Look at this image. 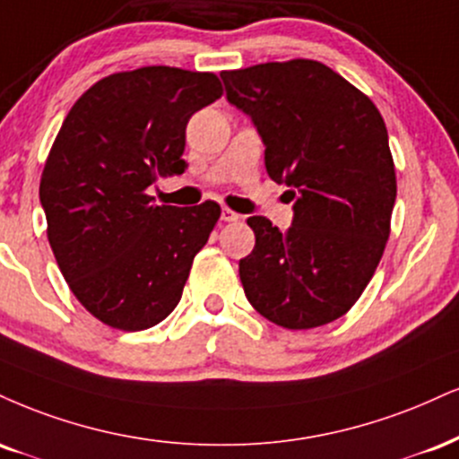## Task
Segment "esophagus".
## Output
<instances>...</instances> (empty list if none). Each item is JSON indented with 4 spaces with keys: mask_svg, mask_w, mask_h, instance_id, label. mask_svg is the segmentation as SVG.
<instances>
[{
    "mask_svg": "<svg viewBox=\"0 0 459 459\" xmlns=\"http://www.w3.org/2000/svg\"><path fill=\"white\" fill-rule=\"evenodd\" d=\"M222 220L224 222H237V220H239V213L233 212V209H229V207H222Z\"/></svg>",
    "mask_w": 459,
    "mask_h": 459,
    "instance_id": "esophagus-1",
    "label": "esophagus"
}]
</instances>
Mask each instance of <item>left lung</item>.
<instances>
[{
	"mask_svg": "<svg viewBox=\"0 0 459 459\" xmlns=\"http://www.w3.org/2000/svg\"><path fill=\"white\" fill-rule=\"evenodd\" d=\"M229 100L264 143V167L295 198L280 233L263 215L239 261L254 310L284 329L344 316L377 272L391 233L395 164L383 115L344 76L314 59L220 72Z\"/></svg>",
	"mask_w": 459,
	"mask_h": 459,
	"instance_id": "1",
	"label": "left lung"
}]
</instances>
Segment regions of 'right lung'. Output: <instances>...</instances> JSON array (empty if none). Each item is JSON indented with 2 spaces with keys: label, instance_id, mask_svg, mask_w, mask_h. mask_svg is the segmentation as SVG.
<instances>
[{
  "label": "right lung",
  "instance_id": "right-lung-1",
  "mask_svg": "<svg viewBox=\"0 0 459 459\" xmlns=\"http://www.w3.org/2000/svg\"><path fill=\"white\" fill-rule=\"evenodd\" d=\"M220 96L213 72H115L82 93L55 136L40 179L48 244L81 306L108 327L167 318L220 220L213 201L170 207L147 195L160 175L187 169V121Z\"/></svg>",
  "mask_w": 459,
  "mask_h": 459
}]
</instances>
